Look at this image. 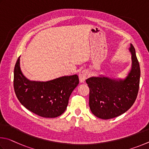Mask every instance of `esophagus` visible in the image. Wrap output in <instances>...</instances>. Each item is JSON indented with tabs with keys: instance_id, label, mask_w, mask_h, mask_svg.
Segmentation results:
<instances>
[{
	"instance_id": "obj_1",
	"label": "esophagus",
	"mask_w": 149,
	"mask_h": 149,
	"mask_svg": "<svg viewBox=\"0 0 149 149\" xmlns=\"http://www.w3.org/2000/svg\"><path fill=\"white\" fill-rule=\"evenodd\" d=\"M88 72L86 70H83L79 73V80L80 82H84L88 78Z\"/></svg>"
}]
</instances>
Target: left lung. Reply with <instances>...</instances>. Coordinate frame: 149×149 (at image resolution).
<instances>
[{"label": "left lung", "instance_id": "1", "mask_svg": "<svg viewBox=\"0 0 149 149\" xmlns=\"http://www.w3.org/2000/svg\"><path fill=\"white\" fill-rule=\"evenodd\" d=\"M130 50L132 67L126 79L91 77L86 80L90 88V110L98 118L107 120L121 115L131 108L136 100L139 88L140 67L132 44Z\"/></svg>", "mask_w": 149, "mask_h": 149}]
</instances>
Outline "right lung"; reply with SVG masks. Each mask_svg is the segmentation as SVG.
<instances>
[{
  "label": "right lung",
  "instance_id": "1",
  "mask_svg": "<svg viewBox=\"0 0 149 149\" xmlns=\"http://www.w3.org/2000/svg\"><path fill=\"white\" fill-rule=\"evenodd\" d=\"M79 83L77 74L48 82L30 81L21 71L19 57L15 65L14 88L17 98L29 111L44 118H56L64 113Z\"/></svg>",
  "mask_w": 149,
  "mask_h": 149
}]
</instances>
